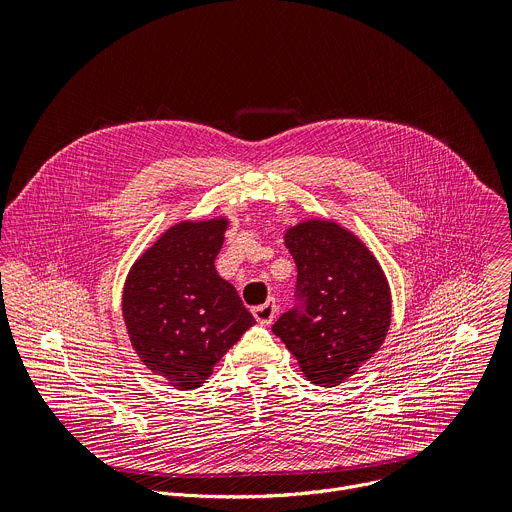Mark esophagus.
<instances>
[{"label":"esophagus","instance_id":"1","mask_svg":"<svg viewBox=\"0 0 512 512\" xmlns=\"http://www.w3.org/2000/svg\"><path fill=\"white\" fill-rule=\"evenodd\" d=\"M275 312H277L275 300H267L265 304L253 308V316H255V320H257L261 326H269V324L273 322V318H275Z\"/></svg>","mask_w":512,"mask_h":512}]
</instances>
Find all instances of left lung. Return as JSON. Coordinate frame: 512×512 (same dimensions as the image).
I'll use <instances>...</instances> for the list:
<instances>
[{
  "label": "left lung",
  "instance_id": "left-lung-1",
  "mask_svg": "<svg viewBox=\"0 0 512 512\" xmlns=\"http://www.w3.org/2000/svg\"><path fill=\"white\" fill-rule=\"evenodd\" d=\"M298 267L302 306L285 312L273 334L296 356L308 381L336 387L385 342L391 287L371 249L334 218H306L285 229Z\"/></svg>",
  "mask_w": 512,
  "mask_h": 512
}]
</instances>
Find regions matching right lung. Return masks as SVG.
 Here are the masks:
<instances>
[{"mask_svg":"<svg viewBox=\"0 0 512 512\" xmlns=\"http://www.w3.org/2000/svg\"><path fill=\"white\" fill-rule=\"evenodd\" d=\"M227 229V216L176 223L135 259L125 279L121 308L131 346L180 391L202 387L255 324L214 267Z\"/></svg>","mask_w":512,"mask_h":512,"instance_id":"obj_1","label":"right lung"}]
</instances>
